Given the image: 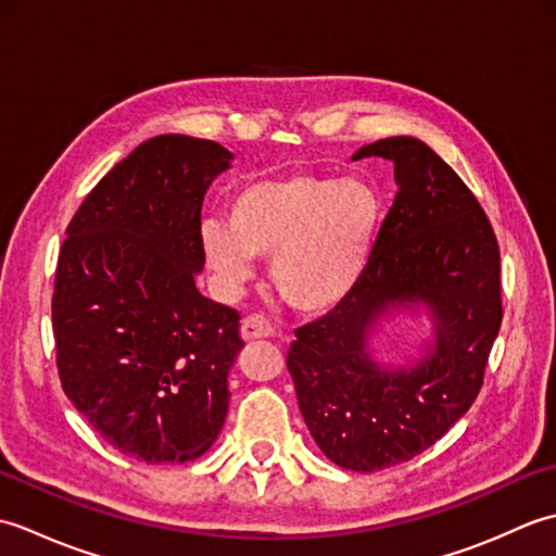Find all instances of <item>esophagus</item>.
<instances>
[{"label": "esophagus", "instance_id": "34e87169", "mask_svg": "<svg viewBox=\"0 0 556 556\" xmlns=\"http://www.w3.org/2000/svg\"><path fill=\"white\" fill-rule=\"evenodd\" d=\"M275 334V327L269 325L265 315H248L241 323V337L245 341H255V339H265Z\"/></svg>", "mask_w": 556, "mask_h": 556}]
</instances>
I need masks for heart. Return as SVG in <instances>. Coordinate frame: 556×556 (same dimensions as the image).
Listing matches in <instances>:
<instances>
[{
  "label": "heart",
  "instance_id": "obj_1",
  "mask_svg": "<svg viewBox=\"0 0 556 556\" xmlns=\"http://www.w3.org/2000/svg\"><path fill=\"white\" fill-rule=\"evenodd\" d=\"M382 219L384 200L370 181L293 172L236 191L229 224H203V253L231 287L251 279L253 257H275L281 299L325 311L358 285Z\"/></svg>",
  "mask_w": 556,
  "mask_h": 556
}]
</instances>
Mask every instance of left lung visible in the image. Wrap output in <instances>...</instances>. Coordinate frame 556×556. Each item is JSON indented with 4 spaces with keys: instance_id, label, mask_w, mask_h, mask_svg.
Wrapping results in <instances>:
<instances>
[{
    "instance_id": "obj_1",
    "label": "left lung",
    "mask_w": 556,
    "mask_h": 556,
    "mask_svg": "<svg viewBox=\"0 0 556 556\" xmlns=\"http://www.w3.org/2000/svg\"><path fill=\"white\" fill-rule=\"evenodd\" d=\"M394 162L399 193L358 285L296 329L287 368L313 440L329 460L372 473L432 446L473 404L502 327L500 243L478 198L418 138L363 146ZM422 300L435 346L416 369L384 371L367 332L389 307Z\"/></svg>"
}]
</instances>
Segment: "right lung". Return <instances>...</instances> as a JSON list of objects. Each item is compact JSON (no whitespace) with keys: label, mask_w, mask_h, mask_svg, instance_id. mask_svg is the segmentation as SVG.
I'll return each instance as SVG.
<instances>
[{"label":"right lung","mask_w":556,"mask_h":556,"mask_svg":"<svg viewBox=\"0 0 556 556\" xmlns=\"http://www.w3.org/2000/svg\"><path fill=\"white\" fill-rule=\"evenodd\" d=\"M231 152L155 136L98 181L66 227L52 329L64 394L102 440L146 464L203 456L227 418L239 311L195 289L200 210Z\"/></svg>","instance_id":"add662e5"}]
</instances>
